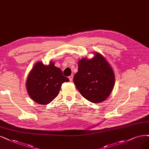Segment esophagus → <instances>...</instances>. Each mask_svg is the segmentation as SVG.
I'll use <instances>...</instances> for the list:
<instances>
[{"mask_svg": "<svg viewBox=\"0 0 149 149\" xmlns=\"http://www.w3.org/2000/svg\"><path fill=\"white\" fill-rule=\"evenodd\" d=\"M69 80H70V81H72V80H73V75H70V76L69 77Z\"/></svg>", "mask_w": 149, "mask_h": 149, "instance_id": "esophagus-1", "label": "esophagus"}]
</instances>
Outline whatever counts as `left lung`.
Masks as SVG:
<instances>
[{"label": "left lung", "mask_w": 149, "mask_h": 149, "mask_svg": "<svg viewBox=\"0 0 149 149\" xmlns=\"http://www.w3.org/2000/svg\"><path fill=\"white\" fill-rule=\"evenodd\" d=\"M74 83L80 94L93 103L106 100L112 92L115 84L114 72L106 59L95 53L91 59H81Z\"/></svg>", "instance_id": "left-lung-1"}]
</instances>
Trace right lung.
<instances>
[{
    "label": "right lung",
    "mask_w": 149,
    "mask_h": 149,
    "mask_svg": "<svg viewBox=\"0 0 149 149\" xmlns=\"http://www.w3.org/2000/svg\"><path fill=\"white\" fill-rule=\"evenodd\" d=\"M69 81L54 63L46 65L38 62L29 74L26 81L27 90L33 101L46 105L58 95L63 83Z\"/></svg>",
    "instance_id": "add662e5"
}]
</instances>
